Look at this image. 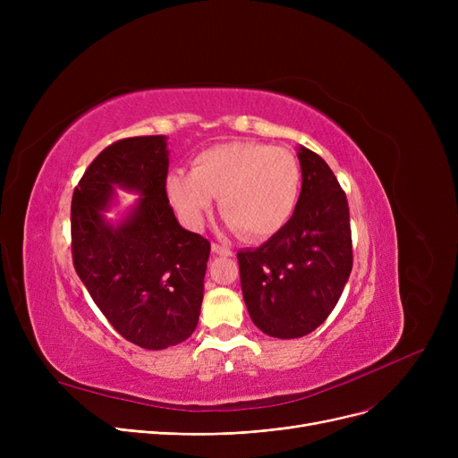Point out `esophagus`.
<instances>
[{
	"label": "esophagus",
	"instance_id": "1",
	"mask_svg": "<svg viewBox=\"0 0 458 458\" xmlns=\"http://www.w3.org/2000/svg\"><path fill=\"white\" fill-rule=\"evenodd\" d=\"M211 250H213L215 254H219V256H232V254H233L230 247L221 245V243H211Z\"/></svg>",
	"mask_w": 458,
	"mask_h": 458
}]
</instances>
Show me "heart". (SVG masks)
Returning a JSON list of instances; mask_svg holds the SVG:
<instances>
[{
	"label": "heart",
	"instance_id": "b5f03b06",
	"mask_svg": "<svg viewBox=\"0 0 458 458\" xmlns=\"http://www.w3.org/2000/svg\"><path fill=\"white\" fill-rule=\"evenodd\" d=\"M302 187V166L287 148L256 140L216 144L197 154L191 173L174 171L166 192L182 219L200 228L219 197L230 228L245 239H267L293 216Z\"/></svg>",
	"mask_w": 458,
	"mask_h": 458
}]
</instances>
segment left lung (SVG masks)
<instances>
[{
	"label": "left lung",
	"instance_id": "obj_1",
	"mask_svg": "<svg viewBox=\"0 0 458 458\" xmlns=\"http://www.w3.org/2000/svg\"><path fill=\"white\" fill-rule=\"evenodd\" d=\"M302 189L278 233L239 250V276L252 323L280 340L316 330L338 304L352 269L345 191L321 156L299 150Z\"/></svg>",
	"mask_w": 458,
	"mask_h": 458
}]
</instances>
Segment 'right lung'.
I'll return each instance as SVG.
<instances>
[{
    "label": "right lung",
    "instance_id": "right-lung-1",
    "mask_svg": "<svg viewBox=\"0 0 458 458\" xmlns=\"http://www.w3.org/2000/svg\"><path fill=\"white\" fill-rule=\"evenodd\" d=\"M165 135L120 139L87 166L70 209L72 261L124 340L150 351L185 342L204 299L209 242L183 230L166 197ZM114 186L141 199L118 227L103 221Z\"/></svg>",
    "mask_w": 458,
    "mask_h": 458
}]
</instances>
